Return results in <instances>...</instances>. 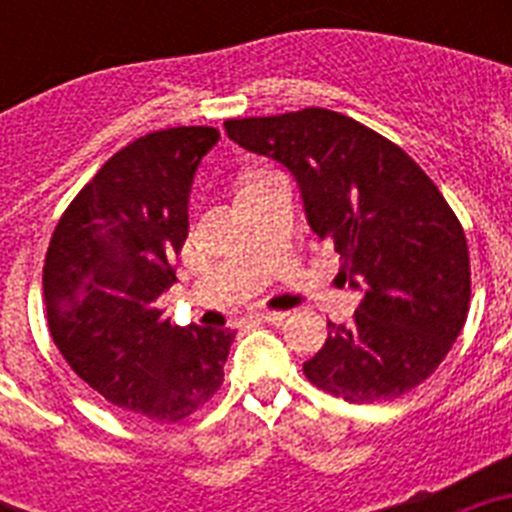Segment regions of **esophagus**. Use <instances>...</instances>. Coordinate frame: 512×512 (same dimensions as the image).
Here are the masks:
<instances>
[{"mask_svg": "<svg viewBox=\"0 0 512 512\" xmlns=\"http://www.w3.org/2000/svg\"><path fill=\"white\" fill-rule=\"evenodd\" d=\"M251 320H261V323H279V320L287 318V312H279V310H261V312H253L248 315Z\"/></svg>", "mask_w": 512, "mask_h": 512, "instance_id": "obj_1", "label": "esophagus"}]
</instances>
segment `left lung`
<instances>
[{
	"label": "left lung",
	"mask_w": 512,
	"mask_h": 512,
	"mask_svg": "<svg viewBox=\"0 0 512 512\" xmlns=\"http://www.w3.org/2000/svg\"><path fill=\"white\" fill-rule=\"evenodd\" d=\"M225 133L295 176L312 233L361 292L351 323L328 320L305 377L359 405L431 377L469 312L467 238L436 184L395 143L323 107L228 120Z\"/></svg>",
	"instance_id": "8db88e82"
}]
</instances>
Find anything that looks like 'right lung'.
Wrapping results in <instances>:
<instances>
[{"label": "right lung", "mask_w": 512, "mask_h": 512, "mask_svg": "<svg viewBox=\"0 0 512 512\" xmlns=\"http://www.w3.org/2000/svg\"><path fill=\"white\" fill-rule=\"evenodd\" d=\"M215 128H169L117 151L76 194L45 253L53 343L107 402L161 423L187 418L223 384L235 330L171 325L189 194Z\"/></svg>", "instance_id": "add662e5"}]
</instances>
